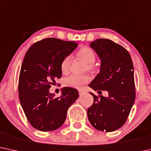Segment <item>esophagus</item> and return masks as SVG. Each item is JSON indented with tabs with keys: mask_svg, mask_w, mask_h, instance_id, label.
I'll return each mask as SVG.
<instances>
[{
	"mask_svg": "<svg viewBox=\"0 0 151 151\" xmlns=\"http://www.w3.org/2000/svg\"><path fill=\"white\" fill-rule=\"evenodd\" d=\"M84 93H85V92H84V91H83V90H79V95H80V96L84 95Z\"/></svg>",
	"mask_w": 151,
	"mask_h": 151,
	"instance_id": "34e87169",
	"label": "esophagus"
}]
</instances>
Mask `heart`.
<instances>
[{"mask_svg":"<svg viewBox=\"0 0 151 151\" xmlns=\"http://www.w3.org/2000/svg\"><path fill=\"white\" fill-rule=\"evenodd\" d=\"M77 57L86 64H87V68L92 69L93 64L96 60V55L94 51L91 48L84 46L79 49L77 52ZM70 57H66L62 59L60 64V69L63 74H66L69 72L70 67ZM90 80V77L88 75H73L69 76L64 79V85L66 87H73V88L80 89L84 84L87 83Z\"/></svg>","mask_w":151,"mask_h":151,"instance_id":"b5f03b06","label":"heart"}]
</instances>
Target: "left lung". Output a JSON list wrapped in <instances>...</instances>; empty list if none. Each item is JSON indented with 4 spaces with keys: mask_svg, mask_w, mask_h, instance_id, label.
Instances as JSON below:
<instances>
[{
    "mask_svg": "<svg viewBox=\"0 0 151 151\" xmlns=\"http://www.w3.org/2000/svg\"><path fill=\"white\" fill-rule=\"evenodd\" d=\"M90 47L100 57L101 66L89 87L98 92L107 91L108 97L90 92L94 102L87 110V117L97 130L115 131L126 122L135 102L133 64L128 51L110 39H96Z\"/></svg>",
    "mask_w": 151,
    "mask_h": 151,
    "instance_id": "8db88e82",
    "label": "left lung"
}]
</instances>
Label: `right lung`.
<instances>
[{
    "label": "right lung",
    "mask_w": 151,
    "mask_h": 151,
    "mask_svg": "<svg viewBox=\"0 0 151 151\" xmlns=\"http://www.w3.org/2000/svg\"><path fill=\"white\" fill-rule=\"evenodd\" d=\"M78 46L74 41L48 38L37 41L25 55L19 80V97L28 121L34 128L57 130L67 118V110L79 97L78 91L64 87L56 98L49 88L62 77L60 64Z\"/></svg>",
    "instance_id": "add662e5"
}]
</instances>
